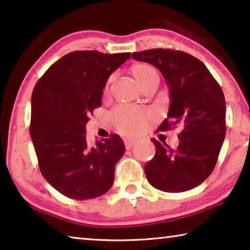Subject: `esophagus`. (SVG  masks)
<instances>
[{
  "label": "esophagus",
  "mask_w": 250,
  "mask_h": 250,
  "mask_svg": "<svg viewBox=\"0 0 250 250\" xmlns=\"http://www.w3.org/2000/svg\"><path fill=\"white\" fill-rule=\"evenodd\" d=\"M135 142H136V141H135V140H133V139H124L125 146H126V149H127V150L132 149L134 144H135Z\"/></svg>",
  "instance_id": "esophagus-1"
}]
</instances>
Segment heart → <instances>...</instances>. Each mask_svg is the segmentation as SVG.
Returning <instances> with one entry per match:
<instances>
[{"mask_svg": "<svg viewBox=\"0 0 250 250\" xmlns=\"http://www.w3.org/2000/svg\"><path fill=\"white\" fill-rule=\"evenodd\" d=\"M131 71L136 82L142 89L152 83H159L157 70L149 64H135L132 66ZM109 117L118 132L125 135H134L144 128L147 119L150 118V113L141 107L121 104L110 111Z\"/></svg>", "mask_w": 250, "mask_h": 250, "instance_id": "b5f03b06", "label": "heart"}]
</instances>
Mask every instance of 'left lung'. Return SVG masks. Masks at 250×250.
<instances>
[{"instance_id": "obj_1", "label": "left lung", "mask_w": 250, "mask_h": 250, "mask_svg": "<svg viewBox=\"0 0 250 250\" xmlns=\"http://www.w3.org/2000/svg\"><path fill=\"white\" fill-rule=\"evenodd\" d=\"M150 63L167 81L168 117L158 131L180 126L178 146L155 139V154L144 166L149 183L168 193L189 190L204 182L215 167L226 137V99L219 83L196 57L180 50L155 48L132 53Z\"/></svg>"}]
</instances>
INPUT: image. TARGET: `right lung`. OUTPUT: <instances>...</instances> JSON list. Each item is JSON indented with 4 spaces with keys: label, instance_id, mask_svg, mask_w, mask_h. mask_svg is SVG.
I'll list each match as a JSON object with an SVG mask.
<instances>
[{
    "label": "right lung",
    "instance_id": "obj_1",
    "mask_svg": "<svg viewBox=\"0 0 250 250\" xmlns=\"http://www.w3.org/2000/svg\"><path fill=\"white\" fill-rule=\"evenodd\" d=\"M131 53L75 50L54 63L31 96L30 136L44 178L64 196L83 201L107 193L125 152L117 134L88 146L85 124L101 106L104 85Z\"/></svg>",
    "mask_w": 250,
    "mask_h": 250
}]
</instances>
